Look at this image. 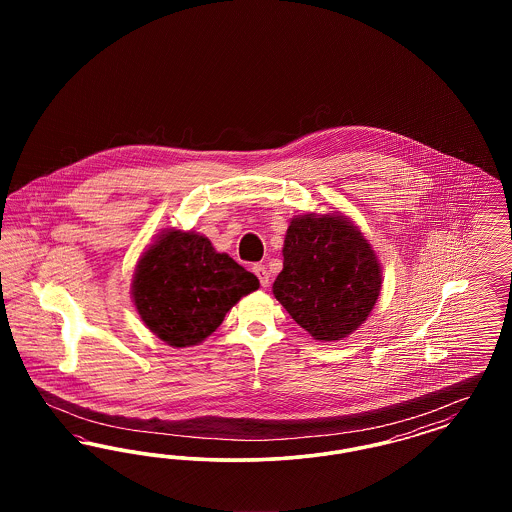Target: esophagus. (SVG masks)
Listing matches in <instances>:
<instances>
[{"label": "esophagus", "mask_w": 512, "mask_h": 512, "mask_svg": "<svg viewBox=\"0 0 512 512\" xmlns=\"http://www.w3.org/2000/svg\"><path fill=\"white\" fill-rule=\"evenodd\" d=\"M253 272L257 274V278H259L261 286H263V288H268V284H270V274H268L267 267H265V265H255V267H253Z\"/></svg>", "instance_id": "obj_1"}]
</instances>
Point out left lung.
<instances>
[{
    "label": "left lung",
    "mask_w": 512,
    "mask_h": 512,
    "mask_svg": "<svg viewBox=\"0 0 512 512\" xmlns=\"http://www.w3.org/2000/svg\"><path fill=\"white\" fill-rule=\"evenodd\" d=\"M274 297L315 340L347 338L365 322L382 290V267L359 226L341 213L293 217Z\"/></svg>",
    "instance_id": "8db88e82"
}]
</instances>
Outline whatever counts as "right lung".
<instances>
[{"mask_svg": "<svg viewBox=\"0 0 512 512\" xmlns=\"http://www.w3.org/2000/svg\"><path fill=\"white\" fill-rule=\"evenodd\" d=\"M259 288L255 274L197 234L165 230L142 253L132 299L147 328L172 347L209 338L226 313Z\"/></svg>", "mask_w": 512, "mask_h": 512, "instance_id": "obj_1", "label": "right lung"}]
</instances>
